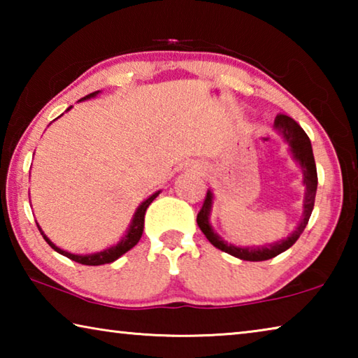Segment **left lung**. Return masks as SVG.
I'll return each instance as SVG.
<instances>
[{
	"label": "left lung",
	"mask_w": 358,
	"mask_h": 358,
	"mask_svg": "<svg viewBox=\"0 0 358 358\" xmlns=\"http://www.w3.org/2000/svg\"><path fill=\"white\" fill-rule=\"evenodd\" d=\"M275 128L280 131L284 136V138L287 141L290 151H292L294 157L299 161V164L303 171V183L306 185L305 201H303V217L294 232L290 234L286 240H281L273 245H266L262 248H238L234 245H227L226 241L217 237V235L213 232V229H211L208 216L211 210V199H213V196H211L210 191L207 192V196H205L201 211L197 213L199 227H201V230L203 232L205 237L208 238L210 243L216 246L217 250L227 252L234 257H238L241 260H251V262L268 260L271 257H276L278 254L289 250V248L299 240V237L303 234V230H305L308 221H310V216L313 213L314 201H316L317 171H316V162H314L310 137H308L306 132L300 128V124L296 123L294 118L287 117V115H278L275 120Z\"/></svg>",
	"instance_id": "8db88e82"
}]
</instances>
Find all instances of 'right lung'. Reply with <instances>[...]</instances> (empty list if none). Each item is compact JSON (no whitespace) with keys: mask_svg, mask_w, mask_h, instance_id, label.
Listing matches in <instances>:
<instances>
[{"mask_svg":"<svg viewBox=\"0 0 358 358\" xmlns=\"http://www.w3.org/2000/svg\"><path fill=\"white\" fill-rule=\"evenodd\" d=\"M98 93H99V92L90 93L88 96H85V98H82V99L93 98V96H96ZM82 99H80V101H82ZM68 110H69V108H68ZM157 196H159V192H155L153 196H150V197L147 199V201L142 202L141 207H138L137 211H136L134 220H132V222H131L128 234L124 235L123 240H121L118 245H115V246H112V248H108V250H104V251L96 252V254H85V256H80V254H71V252H68V251L59 250V248H57L55 245L52 243L50 240H48V238L45 237L44 234H42V230H41L39 226H38V229L41 230L42 237H44V240L47 241L48 245H50V246L53 248V250H55V251L59 252V254H63V256H66L68 259L74 260V262H78V264H82V265H104V264H110V262H113V260H117L118 257L123 256L124 252H128V251L131 250V248H134V246L138 243V240H141L142 232H143L145 211H147L148 205H150L151 202H153Z\"/></svg>","mask_w":358,"mask_h":358,"instance_id":"add662e5","label":"right lung"}]
</instances>
